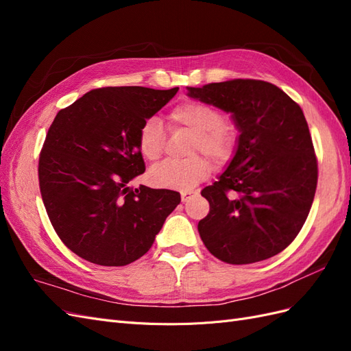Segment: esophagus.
<instances>
[{"instance_id": "34e87169", "label": "esophagus", "mask_w": 351, "mask_h": 351, "mask_svg": "<svg viewBox=\"0 0 351 351\" xmlns=\"http://www.w3.org/2000/svg\"><path fill=\"white\" fill-rule=\"evenodd\" d=\"M193 197V192H182V200L187 202Z\"/></svg>"}]
</instances>
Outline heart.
<instances>
[{
	"mask_svg": "<svg viewBox=\"0 0 351 351\" xmlns=\"http://www.w3.org/2000/svg\"><path fill=\"white\" fill-rule=\"evenodd\" d=\"M168 124L173 130L186 129L195 133L190 154H205L212 162L221 165L234 154L237 130L224 119L217 105L199 99L180 102L169 111ZM165 133L158 119H147L137 134V147L146 161H156L164 152ZM210 174V164L204 156L186 161H165L149 171L152 184L164 189L190 190Z\"/></svg>",
	"mask_w": 351,
	"mask_h": 351,
	"instance_id": "obj_1",
	"label": "heart"
}]
</instances>
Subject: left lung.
Instances as JSON below:
<instances>
[{
    "instance_id": "left-lung-1",
    "label": "left lung",
    "mask_w": 351,
    "mask_h": 351,
    "mask_svg": "<svg viewBox=\"0 0 351 351\" xmlns=\"http://www.w3.org/2000/svg\"><path fill=\"white\" fill-rule=\"evenodd\" d=\"M189 97L232 112L239 146L218 182L202 190L209 214L197 230L219 261L247 265L282 252L309 215L317 159L300 105L263 80L187 88Z\"/></svg>"
}]
</instances>
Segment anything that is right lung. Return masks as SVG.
<instances>
[{
    "mask_svg": "<svg viewBox=\"0 0 351 351\" xmlns=\"http://www.w3.org/2000/svg\"><path fill=\"white\" fill-rule=\"evenodd\" d=\"M177 90L92 89L49 125L39 155L40 195L58 237L82 259L102 267L137 261L180 204L174 190L127 186L145 173L142 124Z\"/></svg>",
    "mask_w": 351,
    "mask_h": 351,
    "instance_id": "right-lung-1",
    "label": "right lung"
}]
</instances>
